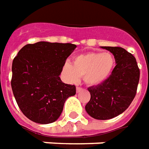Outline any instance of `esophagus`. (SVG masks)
<instances>
[{
  "label": "esophagus",
  "instance_id": "esophagus-1",
  "mask_svg": "<svg viewBox=\"0 0 149 149\" xmlns=\"http://www.w3.org/2000/svg\"><path fill=\"white\" fill-rule=\"evenodd\" d=\"M81 90H82L81 87H79V86H77V93L81 92Z\"/></svg>",
  "mask_w": 149,
  "mask_h": 149
}]
</instances>
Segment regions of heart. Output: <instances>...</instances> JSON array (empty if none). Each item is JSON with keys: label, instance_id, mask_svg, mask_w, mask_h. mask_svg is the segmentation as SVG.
<instances>
[{"label": "heart", "instance_id": "1", "mask_svg": "<svg viewBox=\"0 0 149 149\" xmlns=\"http://www.w3.org/2000/svg\"><path fill=\"white\" fill-rule=\"evenodd\" d=\"M114 64V57L110 53L89 52L75 57L72 65L66 63L63 72L68 81H77L80 77H83L85 84L94 86L110 77Z\"/></svg>", "mask_w": 149, "mask_h": 149}]
</instances>
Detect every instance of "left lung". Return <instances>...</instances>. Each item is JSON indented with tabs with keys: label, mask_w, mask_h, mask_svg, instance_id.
<instances>
[{
	"label": "left lung",
	"mask_w": 149,
	"mask_h": 149,
	"mask_svg": "<svg viewBox=\"0 0 149 149\" xmlns=\"http://www.w3.org/2000/svg\"><path fill=\"white\" fill-rule=\"evenodd\" d=\"M115 59V67L102 84L88 88L90 100L87 113L96 119H111L125 111L136 96L140 80V68L132 54L119 47H102Z\"/></svg>",
	"instance_id": "8db88e82"
}]
</instances>
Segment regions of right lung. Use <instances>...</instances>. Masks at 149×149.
Returning a JSON list of instances; mask_svg holds the SVG:
<instances>
[{"instance_id": "right-lung-1", "label": "right lung", "mask_w": 149, "mask_h": 149, "mask_svg": "<svg viewBox=\"0 0 149 149\" xmlns=\"http://www.w3.org/2000/svg\"><path fill=\"white\" fill-rule=\"evenodd\" d=\"M77 47L72 43L26 44L14 57L11 87L22 112L31 121L47 124L58 119L76 86L60 80L65 61Z\"/></svg>"}]
</instances>
